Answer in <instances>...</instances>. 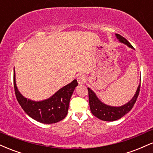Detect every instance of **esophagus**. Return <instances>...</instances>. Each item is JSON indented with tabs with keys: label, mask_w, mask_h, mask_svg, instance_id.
<instances>
[{
	"label": "esophagus",
	"mask_w": 153,
	"mask_h": 153,
	"mask_svg": "<svg viewBox=\"0 0 153 153\" xmlns=\"http://www.w3.org/2000/svg\"><path fill=\"white\" fill-rule=\"evenodd\" d=\"M77 80H78V82L80 85V84H83L86 80V77L83 74H79L77 76Z\"/></svg>",
	"instance_id": "obj_1"
}]
</instances>
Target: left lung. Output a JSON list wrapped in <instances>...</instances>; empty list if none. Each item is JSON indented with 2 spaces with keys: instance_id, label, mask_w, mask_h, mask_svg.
<instances>
[{
  "instance_id": "obj_1",
  "label": "left lung",
  "mask_w": 153,
  "mask_h": 153,
  "mask_svg": "<svg viewBox=\"0 0 153 153\" xmlns=\"http://www.w3.org/2000/svg\"><path fill=\"white\" fill-rule=\"evenodd\" d=\"M116 36L121 42L125 44L131 48H133L131 44L125 38L118 34H116ZM140 80H141V79H140ZM140 85L141 84L139 85L136 94H135L134 97L132 98V99L130 101H129L127 104L119 107L107 106V105L103 103L98 99L97 96L94 93V91H92L89 88H88L89 105H90L91 113L99 119H101L103 121H108V122H112V121H115L122 118L123 116L127 114L128 112L130 111L131 108L134 106V103L136 102L137 99L139 94H140Z\"/></svg>"
}]
</instances>
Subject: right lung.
Instances as JSON below:
<instances>
[{
    "instance_id": "right-lung-1",
    "label": "right lung",
    "mask_w": 153,
    "mask_h": 153,
    "mask_svg": "<svg viewBox=\"0 0 153 153\" xmlns=\"http://www.w3.org/2000/svg\"><path fill=\"white\" fill-rule=\"evenodd\" d=\"M13 85L16 97L23 110L34 120L44 124H53L62 120L67 116L69 103L78 82L74 80L55 93L50 99L42 101H33L26 99L19 93L16 85L15 72Z\"/></svg>"
}]
</instances>
